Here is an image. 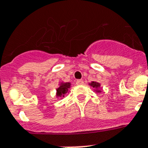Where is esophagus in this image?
Here are the masks:
<instances>
[{"label":"esophagus","instance_id":"34e87169","mask_svg":"<svg viewBox=\"0 0 148 148\" xmlns=\"http://www.w3.org/2000/svg\"><path fill=\"white\" fill-rule=\"evenodd\" d=\"M83 79H78V80H77V82H76V83H77V85H82L83 84Z\"/></svg>","mask_w":148,"mask_h":148}]
</instances>
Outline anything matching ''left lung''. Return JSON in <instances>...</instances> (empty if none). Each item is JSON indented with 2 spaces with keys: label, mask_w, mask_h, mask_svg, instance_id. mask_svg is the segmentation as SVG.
Wrapping results in <instances>:
<instances>
[{
  "label": "left lung",
  "mask_w": 148,
  "mask_h": 148,
  "mask_svg": "<svg viewBox=\"0 0 148 148\" xmlns=\"http://www.w3.org/2000/svg\"><path fill=\"white\" fill-rule=\"evenodd\" d=\"M90 84V86H92L93 87V88H98L99 87H100V86H101V85H100V83H97V82H95V81H93V82H92V83H89ZM97 92H101V91H97Z\"/></svg>",
  "instance_id": "1"
}]
</instances>
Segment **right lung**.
Wrapping results in <instances>:
<instances>
[{
	"label": "right lung",
	"instance_id": "add662e5",
	"mask_svg": "<svg viewBox=\"0 0 148 148\" xmlns=\"http://www.w3.org/2000/svg\"><path fill=\"white\" fill-rule=\"evenodd\" d=\"M70 86V83H62L60 87L56 89V96L60 97H64L65 94L69 91Z\"/></svg>",
	"mask_w": 148,
	"mask_h": 148
}]
</instances>
